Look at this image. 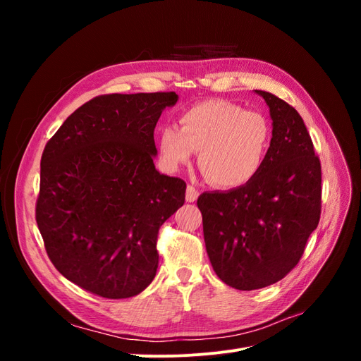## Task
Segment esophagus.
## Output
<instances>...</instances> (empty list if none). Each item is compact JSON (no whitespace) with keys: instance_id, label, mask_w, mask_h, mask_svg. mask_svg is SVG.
<instances>
[{"instance_id":"1","label":"esophagus","mask_w":361,"mask_h":361,"mask_svg":"<svg viewBox=\"0 0 361 361\" xmlns=\"http://www.w3.org/2000/svg\"><path fill=\"white\" fill-rule=\"evenodd\" d=\"M185 197H187V202H190V203L197 200V197H199L197 188L192 187V185H188V187H187V195H185Z\"/></svg>"}]
</instances>
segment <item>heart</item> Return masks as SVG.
<instances>
[{
  "instance_id": "1",
  "label": "heart",
  "mask_w": 361,
  "mask_h": 361,
  "mask_svg": "<svg viewBox=\"0 0 361 361\" xmlns=\"http://www.w3.org/2000/svg\"><path fill=\"white\" fill-rule=\"evenodd\" d=\"M272 141L269 120L227 101H204L179 117V129H161L158 147L176 171L199 152V166L215 187L232 190L253 180L264 167Z\"/></svg>"
}]
</instances>
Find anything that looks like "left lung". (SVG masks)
I'll return each mask as SVG.
<instances>
[{
    "label": "left lung",
    "instance_id": "8db88e82",
    "mask_svg": "<svg viewBox=\"0 0 361 361\" xmlns=\"http://www.w3.org/2000/svg\"><path fill=\"white\" fill-rule=\"evenodd\" d=\"M269 154L239 188L203 192L197 206L215 274L239 290L277 283L295 268L321 216V162L301 116L268 92Z\"/></svg>",
    "mask_w": 361,
    "mask_h": 361
}]
</instances>
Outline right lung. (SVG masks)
I'll return each instance as SVG.
<instances>
[{
    "instance_id": "add662e5",
    "label": "right lung",
    "mask_w": 361,
    "mask_h": 361,
    "mask_svg": "<svg viewBox=\"0 0 361 361\" xmlns=\"http://www.w3.org/2000/svg\"><path fill=\"white\" fill-rule=\"evenodd\" d=\"M179 96H97L48 141L36 221L60 274L104 298L143 292L158 269V231L185 203L187 183L161 174L154 130Z\"/></svg>"
}]
</instances>
